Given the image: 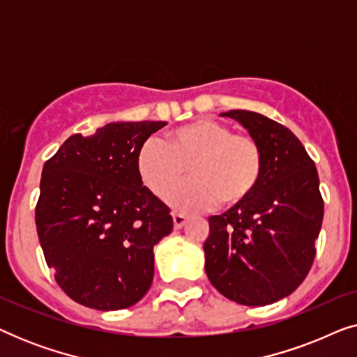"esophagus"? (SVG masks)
<instances>
[{"mask_svg": "<svg viewBox=\"0 0 357 357\" xmlns=\"http://www.w3.org/2000/svg\"><path fill=\"white\" fill-rule=\"evenodd\" d=\"M172 218H174V227L175 229H180L185 222H187V218H185L183 214H180V213H174Z\"/></svg>", "mask_w": 357, "mask_h": 357, "instance_id": "34e87169", "label": "esophagus"}]
</instances>
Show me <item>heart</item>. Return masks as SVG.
I'll use <instances>...</instances> for the list:
<instances>
[{
  "mask_svg": "<svg viewBox=\"0 0 357 357\" xmlns=\"http://www.w3.org/2000/svg\"><path fill=\"white\" fill-rule=\"evenodd\" d=\"M136 169L144 187L160 198L190 169L192 182L169 191L167 203L193 213L216 202L227 208L245 203L260 183L263 158L252 136L232 133L222 121L199 119L170 131L165 141H146L136 155Z\"/></svg>",
  "mask_w": 357,
  "mask_h": 357,
  "instance_id": "1",
  "label": "heart"
}]
</instances>
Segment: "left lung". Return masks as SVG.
Masks as SVG:
<instances>
[{"label":"left lung","instance_id":"left-lung-1","mask_svg":"<svg viewBox=\"0 0 357 357\" xmlns=\"http://www.w3.org/2000/svg\"><path fill=\"white\" fill-rule=\"evenodd\" d=\"M221 116L238 121L257 141L263 170L245 203L209 218L204 271L229 301L268 305L292 294L314 263L324 221L319 174L286 126L248 110Z\"/></svg>","mask_w":357,"mask_h":357}]
</instances>
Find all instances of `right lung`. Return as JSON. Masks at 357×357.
Returning <instances> with one entry per match:
<instances>
[{"label": "right lung", "instance_id": "right-lung-1", "mask_svg": "<svg viewBox=\"0 0 357 357\" xmlns=\"http://www.w3.org/2000/svg\"><path fill=\"white\" fill-rule=\"evenodd\" d=\"M165 121H115L73 135L43 165L36 226L58 286L97 310L135 305L154 278L170 209L143 187L136 155Z\"/></svg>", "mask_w": 357, "mask_h": 357}]
</instances>
